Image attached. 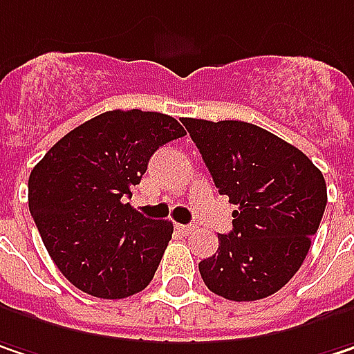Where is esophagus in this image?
I'll list each match as a JSON object with an SVG mask.
<instances>
[{"instance_id":"obj_1","label":"esophagus","mask_w":354,"mask_h":354,"mask_svg":"<svg viewBox=\"0 0 354 354\" xmlns=\"http://www.w3.org/2000/svg\"><path fill=\"white\" fill-rule=\"evenodd\" d=\"M176 231L182 233V235H190L192 233V227L190 225H176Z\"/></svg>"}]
</instances>
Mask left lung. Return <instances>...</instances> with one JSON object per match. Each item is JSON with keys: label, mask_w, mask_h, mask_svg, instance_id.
<instances>
[{"label": "left lung", "mask_w": 354, "mask_h": 354, "mask_svg": "<svg viewBox=\"0 0 354 354\" xmlns=\"http://www.w3.org/2000/svg\"><path fill=\"white\" fill-rule=\"evenodd\" d=\"M218 194H227L233 231L198 263L210 292L233 302L281 290L304 263L326 209L322 172L298 147L245 121L182 119Z\"/></svg>", "instance_id": "left-lung-1"}]
</instances>
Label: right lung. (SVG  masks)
I'll use <instances>...</instances> for the list:
<instances>
[{
    "instance_id": "add662e5",
    "label": "right lung",
    "mask_w": 354,
    "mask_h": 354,
    "mask_svg": "<svg viewBox=\"0 0 354 354\" xmlns=\"http://www.w3.org/2000/svg\"><path fill=\"white\" fill-rule=\"evenodd\" d=\"M186 136L174 117L107 111L52 145L28 180V205L60 273L84 294L119 300L151 281L172 239L170 221L133 209L151 153Z\"/></svg>"
}]
</instances>
